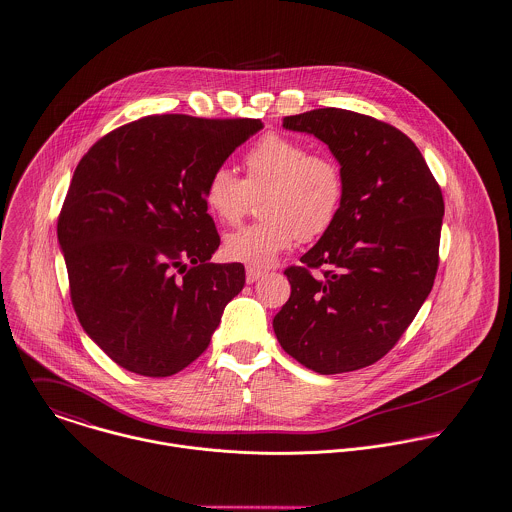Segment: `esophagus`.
Instances as JSON below:
<instances>
[{
  "label": "esophagus",
  "instance_id": "1",
  "mask_svg": "<svg viewBox=\"0 0 512 512\" xmlns=\"http://www.w3.org/2000/svg\"><path fill=\"white\" fill-rule=\"evenodd\" d=\"M263 275H265V271H263V269H253V267H247V273H245V281L251 285V283L259 281Z\"/></svg>",
  "mask_w": 512,
  "mask_h": 512
}]
</instances>
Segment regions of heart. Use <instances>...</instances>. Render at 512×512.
Wrapping results in <instances>:
<instances>
[{
    "mask_svg": "<svg viewBox=\"0 0 512 512\" xmlns=\"http://www.w3.org/2000/svg\"><path fill=\"white\" fill-rule=\"evenodd\" d=\"M245 176L215 168L204 184L209 213L223 225H237L253 198H261V221L231 233L223 255L253 269L271 267L297 239L316 241L336 223L346 196V176L330 154L310 152L299 138L269 132L243 156Z\"/></svg>",
    "mask_w": 512,
    "mask_h": 512,
    "instance_id": "obj_1",
    "label": "heart"
}]
</instances>
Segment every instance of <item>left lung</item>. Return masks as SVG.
<instances>
[{
	"label": "left lung",
	"mask_w": 512,
	"mask_h": 512,
	"mask_svg": "<svg viewBox=\"0 0 512 512\" xmlns=\"http://www.w3.org/2000/svg\"><path fill=\"white\" fill-rule=\"evenodd\" d=\"M320 138L346 176L332 229L291 265L273 318L283 350L318 374L376 364L408 330L439 267L443 194L402 130L344 108L285 116ZM318 270L316 276L313 271Z\"/></svg>",
	"instance_id": "obj_1"
}]
</instances>
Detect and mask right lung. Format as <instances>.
Wrapping results in <instances>:
<instances>
[{
    "mask_svg": "<svg viewBox=\"0 0 512 512\" xmlns=\"http://www.w3.org/2000/svg\"><path fill=\"white\" fill-rule=\"evenodd\" d=\"M261 126L150 114L110 130L81 158L57 235L79 322L118 366L178 374L241 293V263H209L219 233L204 184Z\"/></svg>",
    "mask_w": 512,
    "mask_h": 512,
    "instance_id": "obj_1",
    "label": "right lung"
}]
</instances>
